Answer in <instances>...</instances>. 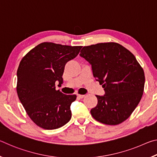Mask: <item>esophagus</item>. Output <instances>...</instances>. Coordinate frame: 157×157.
<instances>
[{
    "label": "esophagus",
    "instance_id": "34e87169",
    "mask_svg": "<svg viewBox=\"0 0 157 157\" xmlns=\"http://www.w3.org/2000/svg\"><path fill=\"white\" fill-rule=\"evenodd\" d=\"M78 97H79V98H83L85 97L84 95H79V94H78Z\"/></svg>",
    "mask_w": 157,
    "mask_h": 157
}]
</instances>
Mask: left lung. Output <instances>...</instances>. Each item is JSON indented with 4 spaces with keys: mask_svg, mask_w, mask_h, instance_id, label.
<instances>
[{
    "mask_svg": "<svg viewBox=\"0 0 157 157\" xmlns=\"http://www.w3.org/2000/svg\"><path fill=\"white\" fill-rule=\"evenodd\" d=\"M79 55L91 65L94 78L105 92L96 95L98 104L91 116L109 125L123 123L139 105L144 90V71L136 57L113 42L84 46Z\"/></svg>",
    "mask_w": 157,
    "mask_h": 157,
    "instance_id": "8db88e82",
    "label": "left lung"
}]
</instances>
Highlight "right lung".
Listing matches in <instances>:
<instances>
[{"label":"right lung","mask_w":157,"mask_h":157,"mask_svg":"<svg viewBox=\"0 0 157 157\" xmlns=\"http://www.w3.org/2000/svg\"><path fill=\"white\" fill-rule=\"evenodd\" d=\"M81 48L44 42L21 61L17 70L18 96L31 120L41 128L55 129L71 120V105L76 95L57 91L55 82L63 83L66 63L77 57Z\"/></svg>","instance_id":"add662e5"}]
</instances>
